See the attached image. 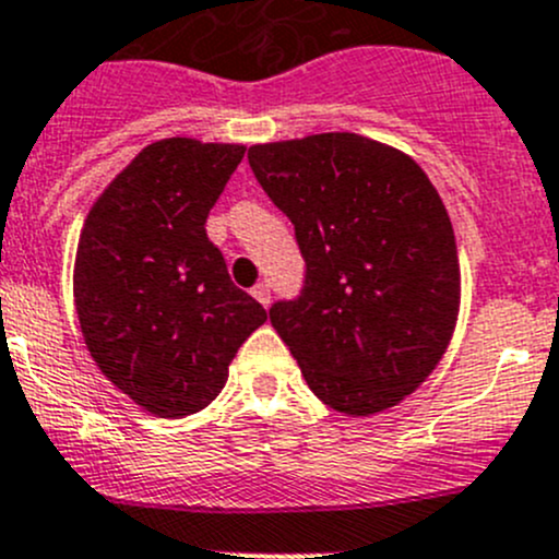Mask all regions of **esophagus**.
Masks as SVG:
<instances>
[{"label": "esophagus", "instance_id": "obj_1", "mask_svg": "<svg viewBox=\"0 0 559 559\" xmlns=\"http://www.w3.org/2000/svg\"><path fill=\"white\" fill-rule=\"evenodd\" d=\"M251 295L257 297V300L262 302V306H270V286L264 284V281H262V284H257V286H253V289H251Z\"/></svg>", "mask_w": 559, "mask_h": 559}]
</instances>
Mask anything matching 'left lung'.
<instances>
[{"instance_id":"left-lung-1","label":"left lung","mask_w":559,"mask_h":559,"mask_svg":"<svg viewBox=\"0 0 559 559\" xmlns=\"http://www.w3.org/2000/svg\"><path fill=\"white\" fill-rule=\"evenodd\" d=\"M264 194L295 224L300 295L270 306L316 397L348 416L414 392L452 337L460 262L421 167L352 132L248 148Z\"/></svg>"}]
</instances>
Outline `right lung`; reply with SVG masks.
Masks as SVG:
<instances>
[{"mask_svg": "<svg viewBox=\"0 0 559 559\" xmlns=\"http://www.w3.org/2000/svg\"><path fill=\"white\" fill-rule=\"evenodd\" d=\"M243 145L170 138L140 151L83 224L75 308L94 362L165 419L205 408L267 311L233 284L205 222Z\"/></svg>", "mask_w": 559, "mask_h": 559, "instance_id": "obj_1", "label": "right lung"}]
</instances>
